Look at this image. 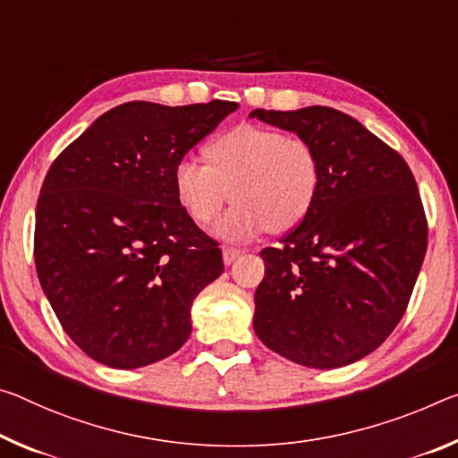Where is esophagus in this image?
I'll return each mask as SVG.
<instances>
[{"label": "esophagus", "instance_id": "obj_1", "mask_svg": "<svg viewBox=\"0 0 458 458\" xmlns=\"http://www.w3.org/2000/svg\"><path fill=\"white\" fill-rule=\"evenodd\" d=\"M242 255L241 249H236V246H224L222 249V257H224V263L226 265H232L234 260Z\"/></svg>", "mask_w": 458, "mask_h": 458}]
</instances>
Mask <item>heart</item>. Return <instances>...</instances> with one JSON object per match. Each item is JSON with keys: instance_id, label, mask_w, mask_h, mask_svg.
I'll return each mask as SVG.
<instances>
[{"instance_id": "b5f03b06", "label": "heart", "mask_w": 458, "mask_h": 458, "mask_svg": "<svg viewBox=\"0 0 458 458\" xmlns=\"http://www.w3.org/2000/svg\"><path fill=\"white\" fill-rule=\"evenodd\" d=\"M208 163L183 157L173 169V187L191 220L209 224L230 198L236 203L216 224L226 241L259 232L295 228L320 190V161L306 138L241 124L206 144Z\"/></svg>"}]
</instances>
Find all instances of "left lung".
I'll use <instances>...</instances> for the list:
<instances>
[{"mask_svg": "<svg viewBox=\"0 0 458 458\" xmlns=\"http://www.w3.org/2000/svg\"><path fill=\"white\" fill-rule=\"evenodd\" d=\"M314 147L320 190L281 246L260 250L255 293L263 344L311 369H336L386 343L408 310L428 246V222L408 163L332 107L255 110Z\"/></svg>", "mask_w": 458, "mask_h": 458, "instance_id": "left-lung-1", "label": "left lung"}]
</instances>
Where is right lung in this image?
Returning <instances> with one entry per match:
<instances>
[{"instance_id":"add662e5","label":"right lung","mask_w":458,"mask_h":458,"mask_svg":"<svg viewBox=\"0 0 458 458\" xmlns=\"http://www.w3.org/2000/svg\"><path fill=\"white\" fill-rule=\"evenodd\" d=\"M236 107L128 101L50 165L36 203V273L63 330L101 365H150L190 338L191 303L224 260L179 203L173 169Z\"/></svg>"}]
</instances>
